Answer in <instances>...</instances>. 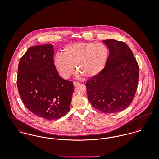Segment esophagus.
<instances>
[{
	"label": "esophagus",
	"mask_w": 159,
	"mask_h": 159,
	"mask_svg": "<svg viewBox=\"0 0 159 159\" xmlns=\"http://www.w3.org/2000/svg\"><path fill=\"white\" fill-rule=\"evenodd\" d=\"M79 84H80V83L78 82V81H74V82H73V85H74V86H76L78 85Z\"/></svg>",
	"instance_id": "obj_1"
}]
</instances>
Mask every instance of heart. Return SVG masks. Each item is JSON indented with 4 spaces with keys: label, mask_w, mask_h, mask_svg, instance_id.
Segmentation results:
<instances>
[{
    "label": "heart",
    "mask_w": 159,
    "mask_h": 159,
    "mask_svg": "<svg viewBox=\"0 0 159 159\" xmlns=\"http://www.w3.org/2000/svg\"><path fill=\"white\" fill-rule=\"evenodd\" d=\"M109 50L103 43L78 42L67 46L63 54H57L54 64L61 76L67 79L76 71L86 79L97 76L108 61Z\"/></svg>",
    "instance_id": "heart-1"
}]
</instances>
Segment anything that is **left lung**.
Masks as SVG:
<instances>
[{
	"instance_id": "obj_1",
	"label": "left lung",
	"mask_w": 159,
	"mask_h": 159,
	"mask_svg": "<svg viewBox=\"0 0 159 159\" xmlns=\"http://www.w3.org/2000/svg\"><path fill=\"white\" fill-rule=\"evenodd\" d=\"M103 42L109 48L106 65L86 83L88 98L93 108L104 113L123 111L136 93L139 70L136 59L125 43L116 40Z\"/></svg>"
}]
</instances>
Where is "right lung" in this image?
<instances>
[{
  "label": "right lung",
  "instance_id": "obj_1",
  "mask_svg": "<svg viewBox=\"0 0 159 159\" xmlns=\"http://www.w3.org/2000/svg\"><path fill=\"white\" fill-rule=\"evenodd\" d=\"M53 46L30 47L18 68L17 86L25 107L45 119H57L70 111L72 81L59 76L54 64Z\"/></svg>",
  "mask_w": 159,
  "mask_h": 159
}]
</instances>
